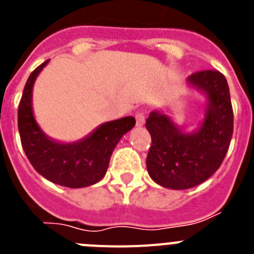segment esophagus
<instances>
[{
  "label": "esophagus",
  "mask_w": 254,
  "mask_h": 254,
  "mask_svg": "<svg viewBox=\"0 0 254 254\" xmlns=\"http://www.w3.org/2000/svg\"><path fill=\"white\" fill-rule=\"evenodd\" d=\"M134 118H136V126L137 127L145 125V116H143L142 112H137V113L134 114Z\"/></svg>",
  "instance_id": "obj_1"
}]
</instances>
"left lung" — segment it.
I'll use <instances>...</instances> for the list:
<instances>
[{"instance_id": "left-lung-1", "label": "left lung", "mask_w": 254, "mask_h": 254, "mask_svg": "<svg viewBox=\"0 0 254 254\" xmlns=\"http://www.w3.org/2000/svg\"><path fill=\"white\" fill-rule=\"evenodd\" d=\"M187 81L207 98L205 120L197 131L183 132L159 111L151 112L146 120L151 134L147 172L152 181L170 190H188L210 178L225 158L234 127L229 85L223 73L198 71Z\"/></svg>"}]
</instances>
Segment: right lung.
Masks as SVG:
<instances>
[{
  "label": "right lung",
  "mask_w": 254,
  "mask_h": 254,
  "mask_svg": "<svg viewBox=\"0 0 254 254\" xmlns=\"http://www.w3.org/2000/svg\"><path fill=\"white\" fill-rule=\"evenodd\" d=\"M47 64L48 61L30 73L20 100L17 125L22 149L34 169L48 181L68 188L89 187L105 176L114 147L123 134L133 128L136 120L125 117L105 122L72 143L49 138L35 122L31 107L33 85Z\"/></svg>",
  "instance_id": "obj_1"
}]
</instances>
